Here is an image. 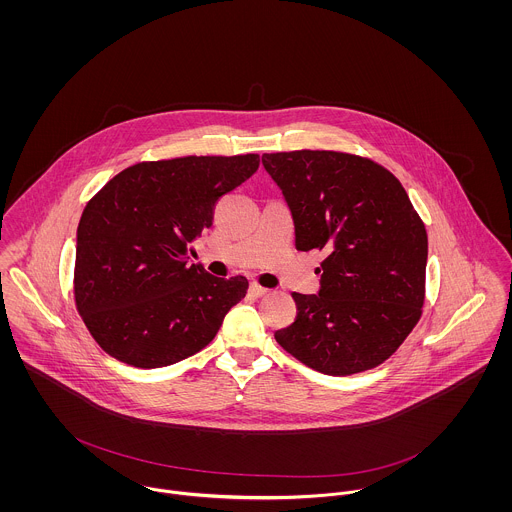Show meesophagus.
Wrapping results in <instances>:
<instances>
[{
    "label": "esophagus",
    "mask_w": 512,
    "mask_h": 512,
    "mask_svg": "<svg viewBox=\"0 0 512 512\" xmlns=\"http://www.w3.org/2000/svg\"><path fill=\"white\" fill-rule=\"evenodd\" d=\"M248 293H250V297H254V299H258V297H264L268 290L266 288H262V286H258V284H250V288H248Z\"/></svg>",
    "instance_id": "obj_1"
}]
</instances>
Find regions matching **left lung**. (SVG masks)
<instances>
[{"instance_id": "1", "label": "left lung", "mask_w": 512, "mask_h": 512, "mask_svg": "<svg viewBox=\"0 0 512 512\" xmlns=\"http://www.w3.org/2000/svg\"><path fill=\"white\" fill-rule=\"evenodd\" d=\"M292 213L297 250H323L319 292L293 293L297 317L274 333L303 365L347 376L384 363L416 327L428 234L400 181L339 151L264 153Z\"/></svg>"}]
</instances>
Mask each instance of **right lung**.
I'll list each match as a JSON object with an SVG mask.
<instances>
[{
	"mask_svg": "<svg viewBox=\"0 0 512 512\" xmlns=\"http://www.w3.org/2000/svg\"><path fill=\"white\" fill-rule=\"evenodd\" d=\"M256 153L138 163L86 205L76 230L74 299L94 341L138 368L175 365L217 335L248 290L189 266L187 248L222 195L250 179Z\"/></svg>",
	"mask_w": 512,
	"mask_h": 512,
	"instance_id": "obj_1",
	"label": "right lung"
}]
</instances>
